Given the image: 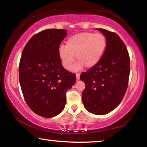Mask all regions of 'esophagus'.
Returning <instances> with one entry per match:
<instances>
[{
    "label": "esophagus",
    "instance_id": "1",
    "mask_svg": "<svg viewBox=\"0 0 147 147\" xmlns=\"http://www.w3.org/2000/svg\"><path fill=\"white\" fill-rule=\"evenodd\" d=\"M76 80H80V74H76Z\"/></svg>",
    "mask_w": 147,
    "mask_h": 147
}]
</instances>
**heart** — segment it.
<instances>
[{
    "label": "heart",
    "instance_id": "1",
    "mask_svg": "<svg viewBox=\"0 0 147 147\" xmlns=\"http://www.w3.org/2000/svg\"><path fill=\"white\" fill-rule=\"evenodd\" d=\"M106 45V37L102 34L82 32L68 38L65 47H59L58 54L65 69L70 71L72 68V71H76L83 66L92 68L97 65L105 53ZM74 56L78 62L73 67Z\"/></svg>",
    "mask_w": 147,
    "mask_h": 147
}]
</instances>
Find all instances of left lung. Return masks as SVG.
Instances as JSON below:
<instances>
[{
    "label": "left lung",
    "mask_w": 147,
    "mask_h": 147,
    "mask_svg": "<svg viewBox=\"0 0 147 147\" xmlns=\"http://www.w3.org/2000/svg\"><path fill=\"white\" fill-rule=\"evenodd\" d=\"M96 29L105 36L107 45L99 63L80 75V80L86 84L82 102L90 113L104 115L115 109L123 99L129 78L130 58L117 34Z\"/></svg>",
    "instance_id": "left-lung-1"
}]
</instances>
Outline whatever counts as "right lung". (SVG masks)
Here are the masks:
<instances>
[{"label": "right lung", "instance_id": "1", "mask_svg": "<svg viewBox=\"0 0 147 147\" xmlns=\"http://www.w3.org/2000/svg\"><path fill=\"white\" fill-rule=\"evenodd\" d=\"M67 30L46 29L26 44L19 63V82L24 98L32 111L45 118L61 113L66 92L76 83V75L61 65L58 49Z\"/></svg>", "mask_w": 147, "mask_h": 147}]
</instances>
